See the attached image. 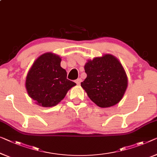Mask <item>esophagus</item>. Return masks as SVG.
<instances>
[{"label":"esophagus","instance_id":"obj_1","mask_svg":"<svg viewBox=\"0 0 157 157\" xmlns=\"http://www.w3.org/2000/svg\"><path fill=\"white\" fill-rule=\"evenodd\" d=\"M81 82H82V79L81 78H78V79H77L76 80H75V82H76L77 85H79V84L81 83Z\"/></svg>","mask_w":157,"mask_h":157}]
</instances>
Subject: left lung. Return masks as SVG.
<instances>
[{
  "mask_svg": "<svg viewBox=\"0 0 157 157\" xmlns=\"http://www.w3.org/2000/svg\"><path fill=\"white\" fill-rule=\"evenodd\" d=\"M86 78L81 86L98 106L107 108L121 101L128 86V78L122 65L113 56L88 60L85 65Z\"/></svg>",
  "mask_w": 157,
  "mask_h": 157,
  "instance_id": "1",
  "label": "left lung"
}]
</instances>
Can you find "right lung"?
<instances>
[{
	"instance_id": "obj_1",
	"label": "right lung",
	"mask_w": 157,
	"mask_h": 157,
	"mask_svg": "<svg viewBox=\"0 0 157 157\" xmlns=\"http://www.w3.org/2000/svg\"><path fill=\"white\" fill-rule=\"evenodd\" d=\"M61 58L51 53L41 55L28 72L26 89L29 96L44 107L57 105L70 89L76 84L67 79V72L60 67Z\"/></svg>"
}]
</instances>
